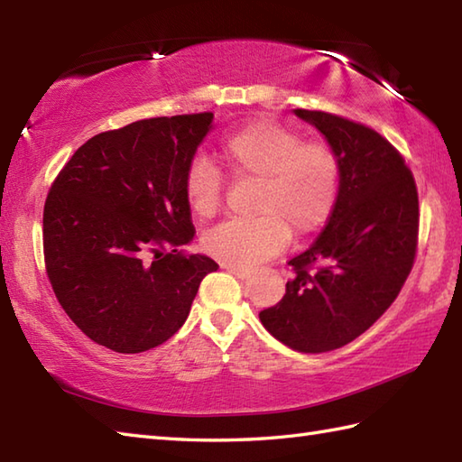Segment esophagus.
<instances>
[{
  "label": "esophagus",
  "mask_w": 462,
  "mask_h": 462,
  "mask_svg": "<svg viewBox=\"0 0 462 462\" xmlns=\"http://www.w3.org/2000/svg\"><path fill=\"white\" fill-rule=\"evenodd\" d=\"M226 272H230L232 276H236L238 280H246L250 278V270H244V268H232V266H224Z\"/></svg>",
  "instance_id": "34e87169"
}]
</instances>
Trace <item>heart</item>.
<instances>
[{
  "mask_svg": "<svg viewBox=\"0 0 462 462\" xmlns=\"http://www.w3.org/2000/svg\"><path fill=\"white\" fill-rule=\"evenodd\" d=\"M218 161L234 179L258 180L254 220H228L204 234V250L232 268H254L298 236L318 232L337 204L341 164L319 141H301L273 121H254L230 133ZM182 189L192 214L212 218L222 200V176L202 159L190 162Z\"/></svg>",
  "mask_w": 462,
  "mask_h": 462,
  "instance_id": "1",
  "label": "heart"
}]
</instances>
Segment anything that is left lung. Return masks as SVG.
I'll return each mask as SVG.
<instances>
[{
	"label": "left lung",
	"instance_id": "1",
	"mask_svg": "<svg viewBox=\"0 0 462 462\" xmlns=\"http://www.w3.org/2000/svg\"><path fill=\"white\" fill-rule=\"evenodd\" d=\"M293 115L336 151L339 196L318 240L290 260L296 278L260 321L283 346L323 353L359 337L395 301L413 268L419 196L405 161L379 133L321 111Z\"/></svg>",
	"mask_w": 462,
	"mask_h": 462
}]
</instances>
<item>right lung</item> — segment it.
<instances>
[{"label": "right lung", "instance_id": "right-lung-1", "mask_svg": "<svg viewBox=\"0 0 462 462\" xmlns=\"http://www.w3.org/2000/svg\"><path fill=\"white\" fill-rule=\"evenodd\" d=\"M212 113L156 116L101 133L75 151L47 194L43 252L61 308L116 353L161 346L182 328L206 273L182 180Z\"/></svg>", "mask_w": 462, "mask_h": 462}]
</instances>
